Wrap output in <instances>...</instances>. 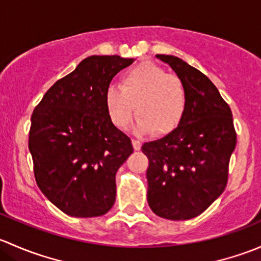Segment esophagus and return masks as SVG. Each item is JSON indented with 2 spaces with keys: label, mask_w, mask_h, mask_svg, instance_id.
Wrapping results in <instances>:
<instances>
[{
  "label": "esophagus",
  "mask_w": 261,
  "mask_h": 261,
  "mask_svg": "<svg viewBox=\"0 0 261 261\" xmlns=\"http://www.w3.org/2000/svg\"><path fill=\"white\" fill-rule=\"evenodd\" d=\"M133 146L135 150H140L141 149V143L139 140H135V139H133Z\"/></svg>",
  "instance_id": "esophagus-1"
}]
</instances>
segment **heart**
I'll return each instance as SVG.
<instances>
[{
    "mask_svg": "<svg viewBox=\"0 0 261 261\" xmlns=\"http://www.w3.org/2000/svg\"><path fill=\"white\" fill-rule=\"evenodd\" d=\"M105 106L111 122L120 130L130 125L136 107V130L168 135L183 121L188 94L179 77L168 74L155 63L144 62L123 73L120 87L106 89Z\"/></svg>",
    "mask_w": 261,
    "mask_h": 261,
    "instance_id": "1",
    "label": "heart"
}]
</instances>
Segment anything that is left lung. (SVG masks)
<instances>
[{"label":"left lung","instance_id":"left-lung-1","mask_svg":"<svg viewBox=\"0 0 261 261\" xmlns=\"http://www.w3.org/2000/svg\"><path fill=\"white\" fill-rule=\"evenodd\" d=\"M183 81L188 109L177 130L141 147L149 159L147 203L168 220H189L225 191L236 146L230 106L206 75L173 55L158 54Z\"/></svg>","mask_w":261,"mask_h":261}]
</instances>
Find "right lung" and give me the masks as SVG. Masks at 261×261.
<instances>
[{
    "instance_id": "right-lung-1",
    "label": "right lung",
    "mask_w": 261,
    "mask_h": 261,
    "mask_svg": "<svg viewBox=\"0 0 261 261\" xmlns=\"http://www.w3.org/2000/svg\"><path fill=\"white\" fill-rule=\"evenodd\" d=\"M134 59L92 55L55 82L31 116L29 150L40 191L73 217L107 213L116 199V173L133 154L127 135L111 122L105 93Z\"/></svg>"
}]
</instances>
